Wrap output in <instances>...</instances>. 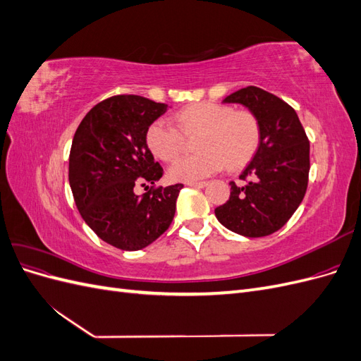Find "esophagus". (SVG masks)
Returning a JSON list of instances; mask_svg holds the SVG:
<instances>
[{
  "label": "esophagus",
  "instance_id": "34e87169",
  "mask_svg": "<svg viewBox=\"0 0 361 361\" xmlns=\"http://www.w3.org/2000/svg\"><path fill=\"white\" fill-rule=\"evenodd\" d=\"M187 185H188V187H195V188H204L206 185H207V182H206V180H203V182H187Z\"/></svg>",
  "mask_w": 361,
  "mask_h": 361
}]
</instances>
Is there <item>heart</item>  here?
Listing matches in <instances>:
<instances>
[{"label":"heart","instance_id":"obj_1","mask_svg":"<svg viewBox=\"0 0 361 361\" xmlns=\"http://www.w3.org/2000/svg\"><path fill=\"white\" fill-rule=\"evenodd\" d=\"M173 126L166 118L152 122L145 134L146 146L157 158L173 161L183 146V135H195L194 147L199 152L182 157L171 164L169 176L173 180L194 182L220 171L224 166L239 169L255 157L262 129L257 117L250 111H236L233 106L216 102H200L183 108L174 117Z\"/></svg>","mask_w":361,"mask_h":361}]
</instances>
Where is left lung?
Listing matches in <instances>:
<instances>
[{"label": "left lung", "mask_w": 361, "mask_h": 361, "mask_svg": "<svg viewBox=\"0 0 361 361\" xmlns=\"http://www.w3.org/2000/svg\"><path fill=\"white\" fill-rule=\"evenodd\" d=\"M226 104H243L262 129L259 149L231 182V197L215 207L224 227L247 238L268 236L285 226L298 209L309 185L310 143L293 108L255 85L228 94Z\"/></svg>", "instance_id": "8db88e82"}]
</instances>
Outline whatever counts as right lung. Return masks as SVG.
Returning a JSON list of instances; mask_svg holds the SVG:
<instances>
[{"label": "right lung", "instance_id": "1", "mask_svg": "<svg viewBox=\"0 0 361 361\" xmlns=\"http://www.w3.org/2000/svg\"><path fill=\"white\" fill-rule=\"evenodd\" d=\"M167 105L117 94L94 105L73 135L69 183L75 204L92 231L110 245L135 251L170 227L182 183L158 187L164 174L146 146L147 126ZM150 183L149 191L133 190Z\"/></svg>", "mask_w": 361, "mask_h": 361}]
</instances>
